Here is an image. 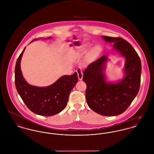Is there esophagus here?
I'll return each mask as SVG.
<instances>
[{
	"label": "esophagus",
	"mask_w": 154,
	"mask_h": 154,
	"mask_svg": "<svg viewBox=\"0 0 154 154\" xmlns=\"http://www.w3.org/2000/svg\"><path fill=\"white\" fill-rule=\"evenodd\" d=\"M77 72L78 77H79V80H82V77H83V73H82V69L81 68H78L77 69Z\"/></svg>",
	"instance_id": "34e87169"
}]
</instances>
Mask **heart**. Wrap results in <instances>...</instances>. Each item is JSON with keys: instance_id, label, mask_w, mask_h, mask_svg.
I'll list each match as a JSON object with an SVG mask.
<instances>
[{"instance_id": "b5f03b06", "label": "heart", "mask_w": 154, "mask_h": 154, "mask_svg": "<svg viewBox=\"0 0 154 154\" xmlns=\"http://www.w3.org/2000/svg\"><path fill=\"white\" fill-rule=\"evenodd\" d=\"M97 48H95V51H97ZM84 52H85V49L83 47L78 46L77 49L75 51H74V54L75 56H79L82 54H83Z\"/></svg>"}]
</instances>
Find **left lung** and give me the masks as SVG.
Listing matches in <instances>:
<instances>
[{
    "mask_svg": "<svg viewBox=\"0 0 154 154\" xmlns=\"http://www.w3.org/2000/svg\"><path fill=\"white\" fill-rule=\"evenodd\" d=\"M106 42L113 43V50L125 57V77L116 83L106 81L104 72L108 61L103 55L89 64L83 74L86 83L85 98L88 106L106 116L123 113L137 95L140 86L141 62L130 44L120 37L102 36Z\"/></svg>",
    "mask_w": 154,
    "mask_h": 154,
    "instance_id": "8db88e82",
    "label": "left lung"
}]
</instances>
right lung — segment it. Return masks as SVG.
Here are the masks:
<instances>
[{
    "instance_id": "right-lung-1",
    "label": "right lung",
    "mask_w": 154,
    "mask_h": 154,
    "mask_svg": "<svg viewBox=\"0 0 154 154\" xmlns=\"http://www.w3.org/2000/svg\"><path fill=\"white\" fill-rule=\"evenodd\" d=\"M25 49L26 47L20 54L15 67V84L18 94L28 108L36 115L44 116L56 115L66 107L69 94L78 82L77 74L75 72L70 75H63L45 87L29 85L24 79L20 68Z\"/></svg>"
}]
</instances>
